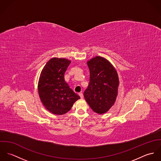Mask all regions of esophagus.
Returning a JSON list of instances; mask_svg holds the SVG:
<instances>
[{
	"label": "esophagus",
	"mask_w": 161,
	"mask_h": 161,
	"mask_svg": "<svg viewBox=\"0 0 161 161\" xmlns=\"http://www.w3.org/2000/svg\"><path fill=\"white\" fill-rule=\"evenodd\" d=\"M79 95L80 96V97L81 98H82L84 97V95H83V94H82V93H79Z\"/></svg>",
	"instance_id": "1"
}]
</instances>
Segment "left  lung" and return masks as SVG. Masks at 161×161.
I'll return each instance as SVG.
<instances>
[{
  "mask_svg": "<svg viewBox=\"0 0 161 161\" xmlns=\"http://www.w3.org/2000/svg\"><path fill=\"white\" fill-rule=\"evenodd\" d=\"M90 82L84 92L85 99L97 114L106 113L115 103L119 84L113 65L106 59L96 56L87 62Z\"/></svg>",
  "mask_w": 161,
  "mask_h": 161,
  "instance_id": "left-lung-1",
  "label": "left lung"
}]
</instances>
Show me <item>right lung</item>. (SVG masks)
<instances>
[{"instance_id":"1","label":"right lung","mask_w":161,"mask_h":161,"mask_svg":"<svg viewBox=\"0 0 161 161\" xmlns=\"http://www.w3.org/2000/svg\"><path fill=\"white\" fill-rule=\"evenodd\" d=\"M70 63L64 58L50 59L42 71L38 89L42 102L55 115H63L70 110L80 97L69 88L64 73Z\"/></svg>"}]
</instances>
